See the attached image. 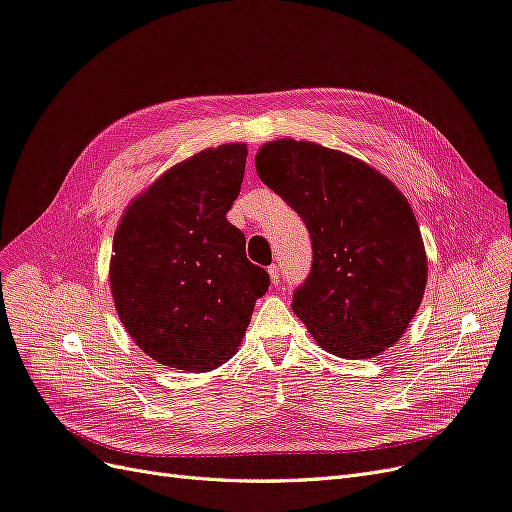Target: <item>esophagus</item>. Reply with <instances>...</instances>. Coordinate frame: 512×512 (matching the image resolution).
Returning <instances> with one entry per match:
<instances>
[{
  "mask_svg": "<svg viewBox=\"0 0 512 512\" xmlns=\"http://www.w3.org/2000/svg\"><path fill=\"white\" fill-rule=\"evenodd\" d=\"M269 280H271L273 286H277V284L282 282V271H280V267H277V265H271V267H269Z\"/></svg>",
  "mask_w": 512,
  "mask_h": 512,
  "instance_id": "obj_1",
  "label": "esophagus"
}]
</instances>
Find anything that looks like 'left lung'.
I'll return each mask as SVG.
<instances>
[{"instance_id": "left-lung-1", "label": "left lung", "mask_w": 512, "mask_h": 512, "mask_svg": "<svg viewBox=\"0 0 512 512\" xmlns=\"http://www.w3.org/2000/svg\"><path fill=\"white\" fill-rule=\"evenodd\" d=\"M256 173L309 230L314 262L292 312L316 344L342 359L397 344L427 286L421 228L397 185L350 153L294 138L262 145Z\"/></svg>"}]
</instances>
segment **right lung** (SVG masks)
I'll list each match as a JSON object with an SVG mask.
<instances>
[{"label":"right lung","instance_id":"1","mask_svg":"<svg viewBox=\"0 0 512 512\" xmlns=\"http://www.w3.org/2000/svg\"><path fill=\"white\" fill-rule=\"evenodd\" d=\"M247 145L226 143L170 166L123 211L108 280L132 342L166 367L203 374L239 350L265 269L226 220Z\"/></svg>","mask_w":512,"mask_h":512}]
</instances>
